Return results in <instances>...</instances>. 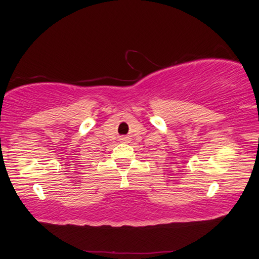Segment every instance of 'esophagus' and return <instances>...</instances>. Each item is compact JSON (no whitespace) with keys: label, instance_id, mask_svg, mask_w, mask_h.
<instances>
[{"label":"esophagus","instance_id":"1","mask_svg":"<svg viewBox=\"0 0 259 259\" xmlns=\"http://www.w3.org/2000/svg\"><path fill=\"white\" fill-rule=\"evenodd\" d=\"M120 142H121V143H128L129 139L126 138V137H122V138L120 139Z\"/></svg>","mask_w":259,"mask_h":259}]
</instances>
